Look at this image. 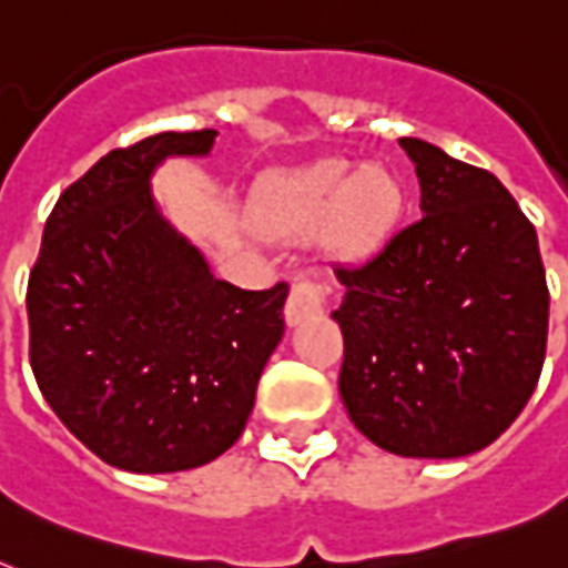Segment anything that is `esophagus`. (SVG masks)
Returning <instances> with one entry per match:
<instances>
[{
    "mask_svg": "<svg viewBox=\"0 0 568 568\" xmlns=\"http://www.w3.org/2000/svg\"><path fill=\"white\" fill-rule=\"evenodd\" d=\"M324 312V288L312 280H297L285 301V324L297 327L301 321L315 318Z\"/></svg>",
    "mask_w": 568,
    "mask_h": 568,
    "instance_id": "34e87169",
    "label": "esophagus"
}]
</instances>
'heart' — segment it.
Returning <instances> with one entry per match:
<instances>
[{
    "label": "heart",
    "instance_id": "b5f03b06",
    "mask_svg": "<svg viewBox=\"0 0 568 568\" xmlns=\"http://www.w3.org/2000/svg\"><path fill=\"white\" fill-rule=\"evenodd\" d=\"M406 191L392 168H356L342 159L280 173L262 185L253 205L258 230L276 239H303L318 226L333 256L363 258L392 239L404 217Z\"/></svg>",
    "mask_w": 568,
    "mask_h": 568
}]
</instances>
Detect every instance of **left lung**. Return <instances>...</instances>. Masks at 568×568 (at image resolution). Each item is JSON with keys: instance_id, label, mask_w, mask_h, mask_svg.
Returning <instances> with one entry per match:
<instances>
[{"instance_id": "8db88e82", "label": "left lung", "mask_w": 568, "mask_h": 568, "mask_svg": "<svg viewBox=\"0 0 568 568\" xmlns=\"http://www.w3.org/2000/svg\"><path fill=\"white\" fill-rule=\"evenodd\" d=\"M422 221L336 267L345 301L338 392L356 430L397 457L493 445L537 388L548 285L534 223L489 171L400 138Z\"/></svg>"}]
</instances>
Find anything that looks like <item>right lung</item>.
I'll use <instances>...</instances> for the list:
<instances>
[{
  "instance_id": "obj_1",
  "label": "right lung",
  "mask_w": 568,
  "mask_h": 568,
  "mask_svg": "<svg viewBox=\"0 0 568 568\" xmlns=\"http://www.w3.org/2000/svg\"><path fill=\"white\" fill-rule=\"evenodd\" d=\"M214 129L111 150L58 196L31 267L29 359L64 427L138 475L212 463L244 430L283 338L288 285L244 292L164 221L150 176Z\"/></svg>"
}]
</instances>
